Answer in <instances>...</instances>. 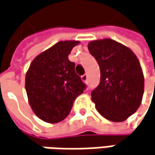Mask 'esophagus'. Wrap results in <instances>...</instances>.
Listing matches in <instances>:
<instances>
[{"instance_id":"1","label":"esophagus","mask_w":155,"mask_h":155,"mask_svg":"<svg viewBox=\"0 0 155 155\" xmlns=\"http://www.w3.org/2000/svg\"><path fill=\"white\" fill-rule=\"evenodd\" d=\"M81 79H82V81H83L84 82H87V74H83V75L81 76Z\"/></svg>"}]
</instances>
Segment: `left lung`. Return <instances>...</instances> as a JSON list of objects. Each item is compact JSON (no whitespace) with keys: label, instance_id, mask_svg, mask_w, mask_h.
Wrapping results in <instances>:
<instances>
[{"label":"left lung","instance_id":"8db88e82","mask_svg":"<svg viewBox=\"0 0 155 155\" xmlns=\"http://www.w3.org/2000/svg\"><path fill=\"white\" fill-rule=\"evenodd\" d=\"M88 50L97 61L101 81L91 96L106 119L120 122L137 111L144 93V76L131 49L111 39L94 41Z\"/></svg>","mask_w":155,"mask_h":155}]
</instances>
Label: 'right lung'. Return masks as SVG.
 Returning <instances> with one entry per match:
<instances>
[{
    "instance_id": "1",
    "label": "right lung",
    "mask_w": 155,
    "mask_h": 155,
    "mask_svg": "<svg viewBox=\"0 0 155 155\" xmlns=\"http://www.w3.org/2000/svg\"><path fill=\"white\" fill-rule=\"evenodd\" d=\"M79 41H60L40 54L26 74L25 87L34 113L48 123L63 120L87 87L68 55Z\"/></svg>"
}]
</instances>
